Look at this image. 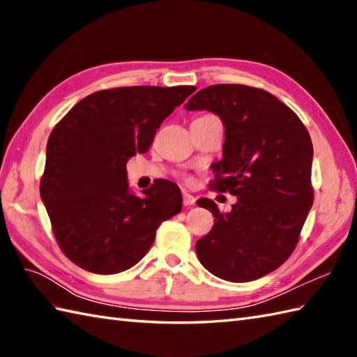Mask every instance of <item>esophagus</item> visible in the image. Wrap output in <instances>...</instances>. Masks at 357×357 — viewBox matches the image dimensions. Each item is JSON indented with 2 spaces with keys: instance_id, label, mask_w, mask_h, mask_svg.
I'll list each match as a JSON object with an SVG mask.
<instances>
[{
  "instance_id": "34e87169",
  "label": "esophagus",
  "mask_w": 357,
  "mask_h": 357,
  "mask_svg": "<svg viewBox=\"0 0 357 357\" xmlns=\"http://www.w3.org/2000/svg\"><path fill=\"white\" fill-rule=\"evenodd\" d=\"M183 202H184L185 207H190V206H193V204L196 202V198H195L193 195L184 192V193H183Z\"/></svg>"
}]
</instances>
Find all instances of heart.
Segmentation results:
<instances>
[{
    "instance_id": "obj_1",
    "label": "heart",
    "mask_w": 357,
    "mask_h": 357,
    "mask_svg": "<svg viewBox=\"0 0 357 357\" xmlns=\"http://www.w3.org/2000/svg\"><path fill=\"white\" fill-rule=\"evenodd\" d=\"M184 179H185V181H190V178H188V176H184Z\"/></svg>"
}]
</instances>
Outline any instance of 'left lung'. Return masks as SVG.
Masks as SVG:
<instances>
[{
    "label": "left lung",
    "instance_id": "obj_1",
    "mask_svg": "<svg viewBox=\"0 0 357 357\" xmlns=\"http://www.w3.org/2000/svg\"><path fill=\"white\" fill-rule=\"evenodd\" d=\"M225 127L224 158L213 165L211 190L238 196L229 213L202 198L211 230L196 242L199 262L215 276L248 282L280 267L299 242L313 206V144L296 113L267 90L216 84L188 100Z\"/></svg>",
    "mask_w": 357,
    "mask_h": 357
}]
</instances>
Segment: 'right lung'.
<instances>
[{
    "label": "right lung",
    "mask_w": 357,
    "mask_h": 357,
    "mask_svg": "<svg viewBox=\"0 0 357 357\" xmlns=\"http://www.w3.org/2000/svg\"><path fill=\"white\" fill-rule=\"evenodd\" d=\"M195 86L100 90L75 104L47 141L40 193L63 253L96 275L139 262L158 227L183 210V195L161 179L128 192L126 164L146 153L156 128Z\"/></svg>",
    "instance_id": "add662e5"
}]
</instances>
